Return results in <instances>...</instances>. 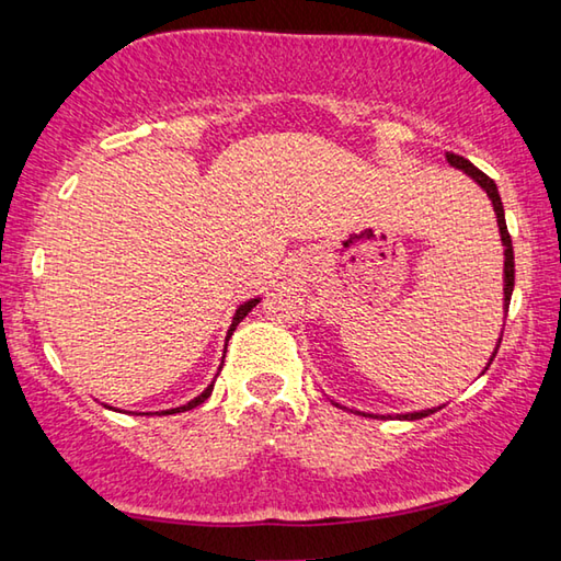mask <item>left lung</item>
Wrapping results in <instances>:
<instances>
[{"label": "left lung", "instance_id": "left-lung-1", "mask_svg": "<svg viewBox=\"0 0 561 561\" xmlns=\"http://www.w3.org/2000/svg\"><path fill=\"white\" fill-rule=\"evenodd\" d=\"M445 160H448V163H450L453 168L462 170V173L468 175V178H472L474 183H478L482 190H485L488 197L492 201V210H495V215H497V227H500L502 247H505V267H502V309H505V317H507L510 299H512V289H515V252H512V240H510L507 222H505V207H502L500 193H497V185H495V180H490L485 173H482V170L474 168V165L470 163V160H465L462 156L445 153ZM502 329H505V324H502ZM500 344H502V339H497L495 351H492V356H490V360H488L485 371L490 368L492 358L497 356V348H500ZM485 371H482V374H485ZM334 405H339V408H346V405H341V403H336V401H334ZM438 408H443V405H438ZM438 408H425V411H413V413H398L396 417H401V421H417V417H425V415L435 413V411H438ZM346 411H348V408H346ZM351 411H354V408H351ZM356 413H358V415H368V417H393V415H378V413H364V411H356Z\"/></svg>", "mask_w": 561, "mask_h": 561}]
</instances>
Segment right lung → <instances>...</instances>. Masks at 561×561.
<instances>
[{
    "mask_svg": "<svg viewBox=\"0 0 561 561\" xmlns=\"http://www.w3.org/2000/svg\"><path fill=\"white\" fill-rule=\"evenodd\" d=\"M257 304H260V297H254V299H247V301H242L240 304V307H237L234 309V317H232V324H230V329H227V339H230L232 336V331L237 329V324H240V321L247 317V314H250V311L254 309V307H257ZM227 348V346H225ZM222 368V366H220ZM213 386H215V381L210 383V386H207L205 388V391L201 393V396H195L193 398V401H187L185 405H180V408H170V411H160V413H163V415H170V413H183V411H190V408H195V405H201V403H205L207 401V398H210V393H213Z\"/></svg>",
    "mask_w": 561,
    "mask_h": 561,
    "instance_id": "obj_1",
    "label": "right lung"
}]
</instances>
